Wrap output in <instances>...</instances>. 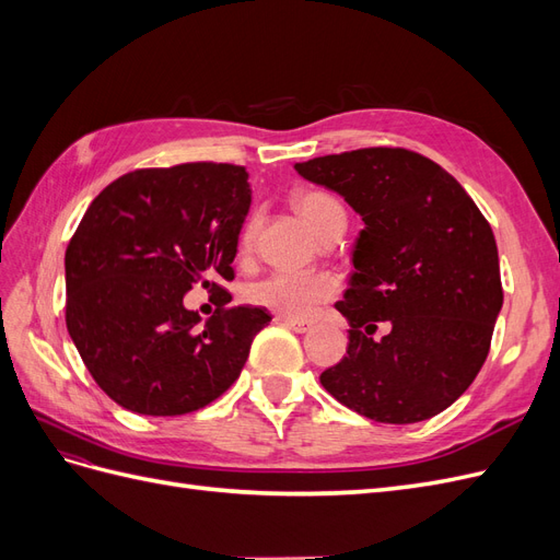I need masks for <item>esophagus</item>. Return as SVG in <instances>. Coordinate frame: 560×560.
<instances>
[{"mask_svg":"<svg viewBox=\"0 0 560 560\" xmlns=\"http://www.w3.org/2000/svg\"><path fill=\"white\" fill-rule=\"evenodd\" d=\"M282 325L287 327V329H292V331H296V334H306V331H311V327H313V322H308V319H301V317H278Z\"/></svg>","mask_w":560,"mask_h":560,"instance_id":"esophagus-1","label":"esophagus"}]
</instances>
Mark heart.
<instances>
[{
	"mask_svg": "<svg viewBox=\"0 0 560 560\" xmlns=\"http://www.w3.org/2000/svg\"><path fill=\"white\" fill-rule=\"evenodd\" d=\"M294 208L303 224L319 241L338 219H346L341 202L322 191H301L294 198ZM254 226L243 233V249L252 245ZM338 292V282L329 273H270L245 290L252 306L266 308L278 317H308L319 303L329 301Z\"/></svg>",
	"mask_w": 560,
	"mask_h": 560,
	"instance_id": "1",
	"label": "heart"
}]
</instances>
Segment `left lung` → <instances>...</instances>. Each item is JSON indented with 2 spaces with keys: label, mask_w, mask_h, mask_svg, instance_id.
<instances>
[{
  "label": "left lung",
  "mask_w": 560,
  "mask_h": 560,
  "mask_svg": "<svg viewBox=\"0 0 560 560\" xmlns=\"http://www.w3.org/2000/svg\"><path fill=\"white\" fill-rule=\"evenodd\" d=\"M362 217L352 276L336 311L348 354L319 383L376 422L428 420L483 366L502 308L495 235L442 165L409 149L371 147L294 163ZM378 320L390 331L370 338Z\"/></svg>",
  "instance_id": "obj_1"
}]
</instances>
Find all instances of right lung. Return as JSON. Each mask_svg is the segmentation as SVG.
<instances>
[{"label":"right lung","instance_id":"add662e5","mask_svg":"<svg viewBox=\"0 0 560 560\" xmlns=\"http://www.w3.org/2000/svg\"><path fill=\"white\" fill-rule=\"evenodd\" d=\"M245 167L184 163L114 179L91 202L65 252L67 331L95 383L140 416L191 413L241 376L270 315L226 308L249 212ZM202 283L215 315L183 306Z\"/></svg>","mask_w":560,"mask_h":560}]
</instances>
